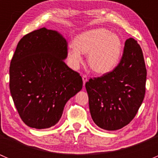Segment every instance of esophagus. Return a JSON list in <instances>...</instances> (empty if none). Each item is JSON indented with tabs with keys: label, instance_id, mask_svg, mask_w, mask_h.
Wrapping results in <instances>:
<instances>
[{
	"label": "esophagus",
	"instance_id": "obj_1",
	"mask_svg": "<svg viewBox=\"0 0 158 158\" xmlns=\"http://www.w3.org/2000/svg\"><path fill=\"white\" fill-rule=\"evenodd\" d=\"M88 81V79H87V76L83 75L82 76V82H83V85H85V84L86 83V82Z\"/></svg>",
	"mask_w": 158,
	"mask_h": 158
}]
</instances>
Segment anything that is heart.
<instances>
[{
    "mask_svg": "<svg viewBox=\"0 0 158 158\" xmlns=\"http://www.w3.org/2000/svg\"><path fill=\"white\" fill-rule=\"evenodd\" d=\"M68 49L66 60L70 68L78 69L82 63V54H87V63L93 73L106 75L113 71L120 62L123 43L116 33L104 28L93 29L78 34Z\"/></svg>",
    "mask_w": 158,
    "mask_h": 158,
    "instance_id": "b5f03b06",
    "label": "heart"
}]
</instances>
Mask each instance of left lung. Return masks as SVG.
<instances>
[{
  "instance_id": "1",
  "label": "left lung",
  "mask_w": 158,
  "mask_h": 158,
  "mask_svg": "<svg viewBox=\"0 0 158 158\" xmlns=\"http://www.w3.org/2000/svg\"><path fill=\"white\" fill-rule=\"evenodd\" d=\"M146 78L141 47L129 38L118 66L85 83L90 114L95 125L104 130L115 131L130 123L144 100Z\"/></svg>"
}]
</instances>
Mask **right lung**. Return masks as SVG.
<instances>
[{
    "label": "right lung",
    "instance_id": "obj_1",
    "mask_svg": "<svg viewBox=\"0 0 158 158\" xmlns=\"http://www.w3.org/2000/svg\"><path fill=\"white\" fill-rule=\"evenodd\" d=\"M67 43L45 27L25 35L10 66V90L22 121L49 128L60 121L66 102L82 88L79 74L66 66Z\"/></svg>",
    "mask_w": 158,
    "mask_h": 158
}]
</instances>
